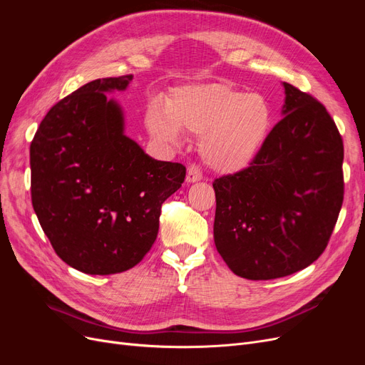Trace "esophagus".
Masks as SVG:
<instances>
[{
	"label": "esophagus",
	"mask_w": 365,
	"mask_h": 365,
	"mask_svg": "<svg viewBox=\"0 0 365 365\" xmlns=\"http://www.w3.org/2000/svg\"><path fill=\"white\" fill-rule=\"evenodd\" d=\"M202 180V170L200 169V165L196 164H190L189 168H187V176H185V181L187 182H196Z\"/></svg>",
	"instance_id": "esophagus-1"
}]
</instances>
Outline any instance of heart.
Returning a JSON list of instances; mask_svg holds the SVG:
<instances>
[{"label": "heart", "mask_w": 365, "mask_h": 365, "mask_svg": "<svg viewBox=\"0 0 365 365\" xmlns=\"http://www.w3.org/2000/svg\"><path fill=\"white\" fill-rule=\"evenodd\" d=\"M271 106L260 94L222 83L185 85L175 90L165 108L152 103L146 113L150 134L168 143L181 140V129L200 137L204 163L216 172L247 168L271 128Z\"/></svg>", "instance_id": "b5f03b06"}]
</instances>
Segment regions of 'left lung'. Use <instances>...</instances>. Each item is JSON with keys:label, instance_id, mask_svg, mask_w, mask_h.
I'll use <instances>...</instances> for the list:
<instances>
[{"label": "left lung", "instance_id": "8db88e82", "mask_svg": "<svg viewBox=\"0 0 365 365\" xmlns=\"http://www.w3.org/2000/svg\"><path fill=\"white\" fill-rule=\"evenodd\" d=\"M284 115L248 168L215 180V244L239 277L271 280L314 263L344 200V146L323 103L283 82Z\"/></svg>", "mask_w": 365, "mask_h": 365}]
</instances>
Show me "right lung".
Listing matches in <instances>:
<instances>
[{
	"label": "right lung",
	"instance_id": "1",
	"mask_svg": "<svg viewBox=\"0 0 365 365\" xmlns=\"http://www.w3.org/2000/svg\"><path fill=\"white\" fill-rule=\"evenodd\" d=\"M132 74L97 79L63 97L30 145L31 204L53 250L93 275L135 267L152 248L161 205L180 189L185 168L157 161L125 135V120L106 93Z\"/></svg>",
	"mask_w": 365,
	"mask_h": 365
}]
</instances>
